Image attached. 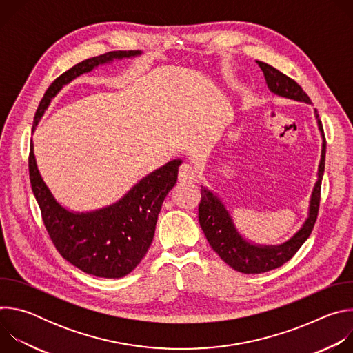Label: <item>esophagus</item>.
Segmentation results:
<instances>
[{"label": "esophagus", "mask_w": 353, "mask_h": 353, "mask_svg": "<svg viewBox=\"0 0 353 353\" xmlns=\"http://www.w3.org/2000/svg\"><path fill=\"white\" fill-rule=\"evenodd\" d=\"M179 180L180 181H190V183H195L198 180V173L196 170L188 165V163H183L179 169Z\"/></svg>", "instance_id": "1"}]
</instances>
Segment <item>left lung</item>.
Returning <instances> with one entry per match:
<instances>
[{
	"mask_svg": "<svg viewBox=\"0 0 353 353\" xmlns=\"http://www.w3.org/2000/svg\"><path fill=\"white\" fill-rule=\"evenodd\" d=\"M257 64L263 70L267 85L272 93L282 97L297 100V102H305L312 105V100L307 96V93L292 78L286 77L285 74L265 63L257 61ZM314 116L323 137L321 159L319 165L317 181L314 184L310 198L309 216L305 221V223L301 225V228L288 241L279 245H261L247 241L237 232L234 222L221 198L211 190L201 185V203L198 207L199 226L203 229L212 250L234 271L243 274H261L275 270L283 265L286 261H289L310 236L319 215L321 180L325 168V138L323 124L316 109Z\"/></svg>",
	"mask_w": 353,
	"mask_h": 353,
	"instance_id": "left-lung-1",
	"label": "left lung"
}]
</instances>
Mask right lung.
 <instances>
[{
	"label": "right lung",
	"instance_id": "right-lung-1",
	"mask_svg": "<svg viewBox=\"0 0 353 353\" xmlns=\"http://www.w3.org/2000/svg\"><path fill=\"white\" fill-rule=\"evenodd\" d=\"M141 54L139 50L109 52L88 59L61 74L40 100L33 131L52 99L64 85L99 65ZM181 162V159L168 162L141 179L117 203L90 212L68 211L54 198L37 169L33 142H30L29 177L44 226L59 253L89 275L121 278L141 263L152 243L163 199L177 181Z\"/></svg>",
	"mask_w": 353,
	"mask_h": 353
}]
</instances>
